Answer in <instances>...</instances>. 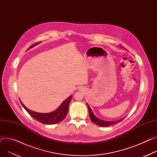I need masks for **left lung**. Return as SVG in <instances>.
<instances>
[{
	"label": "left lung",
	"mask_w": 157,
	"mask_h": 157,
	"mask_svg": "<svg viewBox=\"0 0 157 157\" xmlns=\"http://www.w3.org/2000/svg\"><path fill=\"white\" fill-rule=\"evenodd\" d=\"M87 106H88V109H89V116H90V120L92 121L95 124H97L98 126H101V127H105V126H111V125H113V124H114L117 123H119L120 121H121L124 119H121L120 120H118V121H102V120H101L99 119H98L97 117H96L92 111L91 110L90 106L87 104Z\"/></svg>",
	"instance_id": "8db88e82"
}]
</instances>
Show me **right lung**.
<instances>
[{
	"label": "right lung",
	"instance_id": "right-lung-1",
	"mask_svg": "<svg viewBox=\"0 0 157 157\" xmlns=\"http://www.w3.org/2000/svg\"><path fill=\"white\" fill-rule=\"evenodd\" d=\"M39 43H36L34 44H33L31 47L28 48V50L30 49L31 48L33 47L34 46L38 44ZM72 98V96L70 95L69 98H68L66 100H65L61 104V105H59V107L58 108V109L50 113H36L34 111H32L29 109H28V108L25 106L22 102L21 101V103L22 105L24 107V108L26 109V111L36 120L38 121L39 122L46 124H54L58 123L59 122L62 121L65 119L66 117L68 111V105L70 104V102L71 101V99Z\"/></svg>",
	"mask_w": 157,
	"mask_h": 157
}]
</instances>
